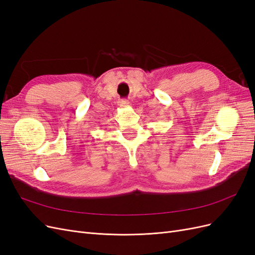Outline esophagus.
<instances>
[{"label":"esophagus","mask_w":255,"mask_h":255,"mask_svg":"<svg viewBox=\"0 0 255 255\" xmlns=\"http://www.w3.org/2000/svg\"><path fill=\"white\" fill-rule=\"evenodd\" d=\"M118 104H119V106H121V107H126V106H128V105H129V102L128 101V100H119Z\"/></svg>","instance_id":"obj_1"}]
</instances>
